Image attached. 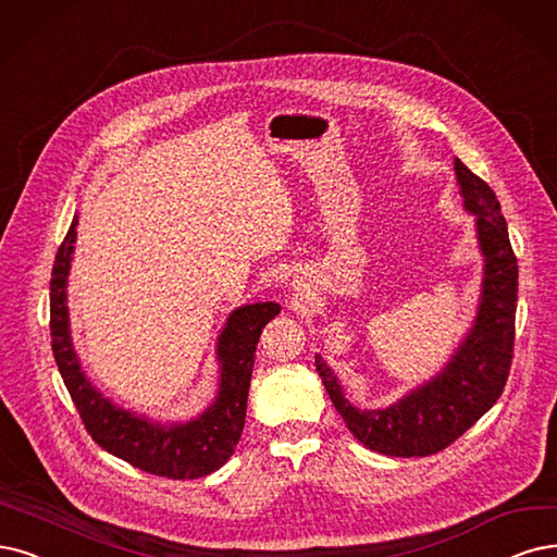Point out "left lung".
Segmentation results:
<instances>
[{"label":"left lung","mask_w":557,"mask_h":557,"mask_svg":"<svg viewBox=\"0 0 557 557\" xmlns=\"http://www.w3.org/2000/svg\"><path fill=\"white\" fill-rule=\"evenodd\" d=\"M463 209L475 215L484 280L475 323L457 354L429 383L410 389L387 408L360 410L346 399L333 369L317 356V372L348 431L369 449L387 457H429L455 443L503 395L517 319L519 265L507 222L486 181L455 158Z\"/></svg>","instance_id":"8db88e82"}]
</instances>
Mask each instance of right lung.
Returning <instances> with one entry per match:
<instances>
[{
    "label": "right lung",
    "instance_id": "right-lung-1",
    "mask_svg": "<svg viewBox=\"0 0 557 557\" xmlns=\"http://www.w3.org/2000/svg\"><path fill=\"white\" fill-rule=\"evenodd\" d=\"M77 218L59 245L50 280V337L59 374L89 436L110 455L170 480H197L230 461L240 441L252 367L263 325L280 314L277 302L243 305L218 337L220 387L215 401L190 422L158 424L102 397L85 376L71 342L66 282Z\"/></svg>",
    "mask_w": 557,
    "mask_h": 557
}]
</instances>
